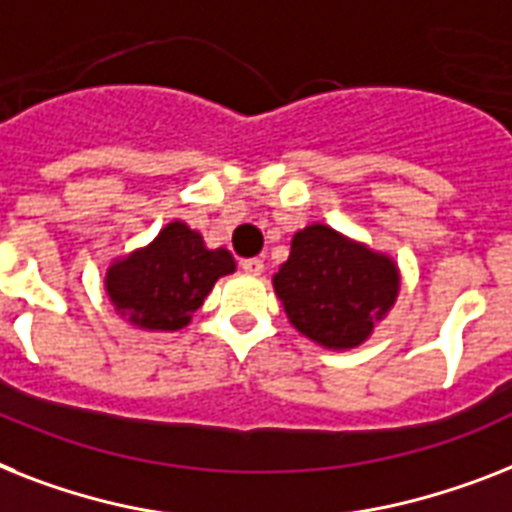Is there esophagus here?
<instances>
[{"mask_svg":"<svg viewBox=\"0 0 512 512\" xmlns=\"http://www.w3.org/2000/svg\"><path fill=\"white\" fill-rule=\"evenodd\" d=\"M242 270L247 276H260L265 270V263L260 257H247V260H242Z\"/></svg>","mask_w":512,"mask_h":512,"instance_id":"obj_1","label":"esophagus"}]
</instances>
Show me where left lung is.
<instances>
[{"mask_svg": "<svg viewBox=\"0 0 512 512\" xmlns=\"http://www.w3.org/2000/svg\"><path fill=\"white\" fill-rule=\"evenodd\" d=\"M273 289L299 334L328 350H352L394 305L400 273L392 257L313 223L294 234Z\"/></svg>", "mask_w": 512, "mask_h": 512, "instance_id": "left-lung-1", "label": "left lung"}]
</instances>
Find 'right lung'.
Wrapping results in <instances>:
<instances>
[{
    "instance_id": "add662e5",
    "label": "right lung",
    "mask_w": 512,
    "mask_h": 512,
    "mask_svg": "<svg viewBox=\"0 0 512 512\" xmlns=\"http://www.w3.org/2000/svg\"><path fill=\"white\" fill-rule=\"evenodd\" d=\"M228 249H207L202 236L173 220L157 239L107 270L105 289L120 315L149 331H178L191 321L220 276L234 273Z\"/></svg>"
}]
</instances>
